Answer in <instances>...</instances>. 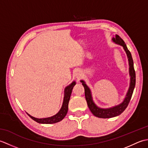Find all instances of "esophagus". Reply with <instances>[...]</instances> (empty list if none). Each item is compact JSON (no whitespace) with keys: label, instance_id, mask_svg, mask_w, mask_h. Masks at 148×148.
Segmentation results:
<instances>
[{"label":"esophagus","instance_id":"1","mask_svg":"<svg viewBox=\"0 0 148 148\" xmlns=\"http://www.w3.org/2000/svg\"><path fill=\"white\" fill-rule=\"evenodd\" d=\"M81 75H82V74H81V72L80 71H77L76 72V74H75V76H76V77L79 79V78H81Z\"/></svg>","mask_w":148,"mask_h":148}]
</instances>
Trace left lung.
I'll list each match as a JSON object with an SVG mask.
<instances>
[{
  "label": "left lung",
  "instance_id": "obj_1",
  "mask_svg": "<svg viewBox=\"0 0 148 148\" xmlns=\"http://www.w3.org/2000/svg\"><path fill=\"white\" fill-rule=\"evenodd\" d=\"M112 40L113 42H114L116 44H118V45L123 47L125 51H126V53L128 58V63H129V66H130L129 72L131 77L130 85L124 101L121 103H120L119 105L114 106L111 108H109V109L99 108L95 104V103H94L93 101L92 95H91V92L89 88L88 87V86L83 81H81L84 88L85 98L86 100L88 106L90 111L92 112V114L95 116H96V117L100 118H110L115 117V116H117L119 114H121V113L125 111V109L127 108L128 103H129L130 100L131 99V97L132 96L135 86H136V72H135V70H134V62H133L132 57L131 53L130 52L129 50L128 49L127 47L124 42V40H123L118 35H116L115 37H113Z\"/></svg>",
  "mask_w": 148,
  "mask_h": 148
}]
</instances>
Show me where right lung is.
<instances>
[{
    "label": "right lung",
    "mask_w": 148,
    "mask_h": 148,
    "mask_svg": "<svg viewBox=\"0 0 148 148\" xmlns=\"http://www.w3.org/2000/svg\"><path fill=\"white\" fill-rule=\"evenodd\" d=\"M75 84H76V82L74 81L72 82L70 85L68 86L67 87L65 88V94H64V102H63V104L61 109L60 110L59 112L57 114H55V116H51V117L46 118H34L33 116H30V114H28L30 117L32 118L33 120L36 121L37 123H42V124H52V123H56L62 120L63 119L65 118L68 111V105H69V100H70V97L71 95V93L72 89L74 86Z\"/></svg>",
    "instance_id": "1"
}]
</instances>
